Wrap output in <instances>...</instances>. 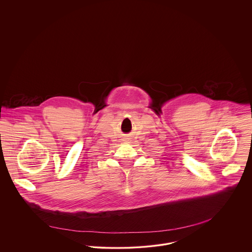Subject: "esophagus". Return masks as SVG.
I'll list each match as a JSON object with an SVG mask.
<instances>
[{
	"label": "esophagus",
	"instance_id": "obj_1",
	"mask_svg": "<svg viewBox=\"0 0 252 252\" xmlns=\"http://www.w3.org/2000/svg\"><path fill=\"white\" fill-rule=\"evenodd\" d=\"M128 140H129L128 138H125V139H124V142H128Z\"/></svg>",
	"mask_w": 252,
	"mask_h": 252
}]
</instances>
